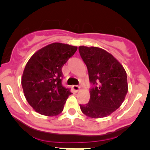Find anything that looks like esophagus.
<instances>
[{
	"label": "esophagus",
	"instance_id": "34e87169",
	"mask_svg": "<svg viewBox=\"0 0 150 150\" xmlns=\"http://www.w3.org/2000/svg\"><path fill=\"white\" fill-rule=\"evenodd\" d=\"M72 88L73 89L75 92H78V90H80V87H79L78 85H72Z\"/></svg>",
	"mask_w": 150,
	"mask_h": 150
}]
</instances>
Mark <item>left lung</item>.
I'll return each mask as SVG.
<instances>
[{
	"mask_svg": "<svg viewBox=\"0 0 150 150\" xmlns=\"http://www.w3.org/2000/svg\"><path fill=\"white\" fill-rule=\"evenodd\" d=\"M87 66L90 88V101L80 105L81 111L91 118L110 115L120 107L128 93L127 75L114 57L97 47H78Z\"/></svg>",
	"mask_w": 150,
	"mask_h": 150,
	"instance_id": "left-lung-1",
	"label": "left lung"
}]
</instances>
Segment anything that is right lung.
Here are the masks:
<instances>
[{
  "instance_id": "1",
  "label": "right lung",
  "mask_w": 150,
  "mask_h": 150,
  "mask_svg": "<svg viewBox=\"0 0 150 150\" xmlns=\"http://www.w3.org/2000/svg\"><path fill=\"white\" fill-rule=\"evenodd\" d=\"M77 49L67 44L52 43L36 52L27 63L21 86L28 102L40 114L53 117L63 111L72 93L62 84V67Z\"/></svg>"
}]
</instances>
